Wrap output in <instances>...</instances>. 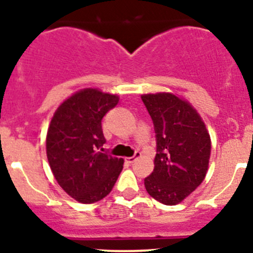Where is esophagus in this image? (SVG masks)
<instances>
[{
    "label": "esophagus",
    "mask_w": 253,
    "mask_h": 253,
    "mask_svg": "<svg viewBox=\"0 0 253 253\" xmlns=\"http://www.w3.org/2000/svg\"><path fill=\"white\" fill-rule=\"evenodd\" d=\"M139 157H141V152H138V150H137V152H134L133 157L126 158V162L129 163V164H132V163H134V160H136L137 158H139Z\"/></svg>",
    "instance_id": "34e87169"
}]
</instances>
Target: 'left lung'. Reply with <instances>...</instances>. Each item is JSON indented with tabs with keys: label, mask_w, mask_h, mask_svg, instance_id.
Masks as SVG:
<instances>
[{
	"label": "left lung",
	"mask_w": 253,
	"mask_h": 253,
	"mask_svg": "<svg viewBox=\"0 0 253 253\" xmlns=\"http://www.w3.org/2000/svg\"><path fill=\"white\" fill-rule=\"evenodd\" d=\"M154 125V170L144 178L147 192L158 202L174 206L205 180L211 137L197 111L170 93L142 95Z\"/></svg>",
	"instance_id": "1"
}]
</instances>
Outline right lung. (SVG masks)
Segmentation results:
<instances>
[{"label":"right lung","mask_w":253,"mask_h":253,"mask_svg":"<svg viewBox=\"0 0 253 253\" xmlns=\"http://www.w3.org/2000/svg\"><path fill=\"white\" fill-rule=\"evenodd\" d=\"M119 96L83 89L63 101L53 115L46 137L52 174L66 193L81 203L98 202L111 192L124 159L103 148L101 120Z\"/></svg>","instance_id":"right-lung-1"}]
</instances>
